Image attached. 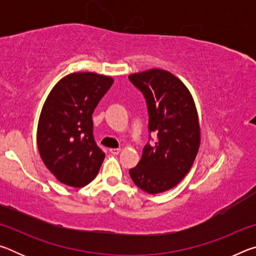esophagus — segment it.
<instances>
[{"label":"esophagus","instance_id":"esophagus-1","mask_svg":"<svg viewBox=\"0 0 256 256\" xmlns=\"http://www.w3.org/2000/svg\"><path fill=\"white\" fill-rule=\"evenodd\" d=\"M110 152L112 154H118L120 152V148H110Z\"/></svg>","mask_w":256,"mask_h":256}]
</instances>
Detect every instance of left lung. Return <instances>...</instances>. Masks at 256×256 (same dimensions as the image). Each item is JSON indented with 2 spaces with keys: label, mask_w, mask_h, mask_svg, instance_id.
<instances>
[{
  "label": "left lung",
  "mask_w": 256,
  "mask_h": 256,
  "mask_svg": "<svg viewBox=\"0 0 256 256\" xmlns=\"http://www.w3.org/2000/svg\"><path fill=\"white\" fill-rule=\"evenodd\" d=\"M128 79L144 94L149 131L157 134L156 144L144 146L130 176L146 193L166 192L188 175L200 148L196 102L188 86L170 71L151 68Z\"/></svg>",
  "instance_id": "1"
}]
</instances>
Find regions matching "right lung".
<instances>
[{
  "label": "right lung",
  "mask_w": 256,
  "mask_h": 256,
  "mask_svg": "<svg viewBox=\"0 0 256 256\" xmlns=\"http://www.w3.org/2000/svg\"><path fill=\"white\" fill-rule=\"evenodd\" d=\"M114 79L94 72L63 76L42 108L37 126L40 158L60 183L82 188L97 176L105 159L92 136L94 108Z\"/></svg>",
  "instance_id": "add662e5"
}]
</instances>
